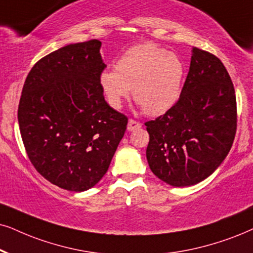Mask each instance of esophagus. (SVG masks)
Here are the masks:
<instances>
[{
	"instance_id": "34e87169",
	"label": "esophagus",
	"mask_w": 253,
	"mask_h": 253,
	"mask_svg": "<svg viewBox=\"0 0 253 253\" xmlns=\"http://www.w3.org/2000/svg\"><path fill=\"white\" fill-rule=\"evenodd\" d=\"M140 127H141V124L137 123V121L133 120V119H130L128 121V125H127V129H128L129 132H132V130H134V129L140 128Z\"/></svg>"
}]
</instances>
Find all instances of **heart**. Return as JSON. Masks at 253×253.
Returning a JSON list of instances; mask_svg holds the SVG:
<instances>
[{"instance_id":"heart-1","label":"heart","mask_w":253,"mask_h":253,"mask_svg":"<svg viewBox=\"0 0 253 253\" xmlns=\"http://www.w3.org/2000/svg\"><path fill=\"white\" fill-rule=\"evenodd\" d=\"M184 64L180 57L154 43L130 47L118 59L116 69L101 72L100 85L108 103L120 108L130 94L143 112L158 117L175 106L182 93Z\"/></svg>"}]
</instances>
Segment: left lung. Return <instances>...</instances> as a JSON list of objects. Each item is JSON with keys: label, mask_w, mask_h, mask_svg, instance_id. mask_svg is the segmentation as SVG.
I'll list each match as a JSON object with an SVG mask.
<instances>
[{"label": "left lung", "mask_w": 253, "mask_h": 253, "mask_svg": "<svg viewBox=\"0 0 253 253\" xmlns=\"http://www.w3.org/2000/svg\"><path fill=\"white\" fill-rule=\"evenodd\" d=\"M145 125L146 156L155 176L172 187L194 185L210 176L231 149L237 129L235 88L223 63L193 47L178 101Z\"/></svg>", "instance_id": "obj_1"}]
</instances>
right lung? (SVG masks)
Returning a JSON list of instances; mask_svg holds the SVG:
<instances>
[{
    "label": "right lung",
    "mask_w": 253,
    "mask_h": 253,
    "mask_svg": "<svg viewBox=\"0 0 253 253\" xmlns=\"http://www.w3.org/2000/svg\"><path fill=\"white\" fill-rule=\"evenodd\" d=\"M100 46L91 40L53 51L22 89L17 116L28 158L65 190H87L103 178L128 123L104 98Z\"/></svg>",
    "instance_id": "1"
}]
</instances>
